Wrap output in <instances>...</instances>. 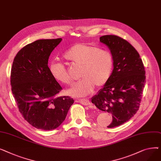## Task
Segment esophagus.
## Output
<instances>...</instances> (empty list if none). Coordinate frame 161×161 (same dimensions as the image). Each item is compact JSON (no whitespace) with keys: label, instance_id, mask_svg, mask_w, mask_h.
I'll return each mask as SVG.
<instances>
[{"label":"esophagus","instance_id":"1","mask_svg":"<svg viewBox=\"0 0 161 161\" xmlns=\"http://www.w3.org/2000/svg\"><path fill=\"white\" fill-rule=\"evenodd\" d=\"M77 102L81 103V104H83L85 106H87L90 104V102L88 99H86V98H83V99H80V100H76Z\"/></svg>","mask_w":161,"mask_h":161}]
</instances>
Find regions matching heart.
<instances>
[{
  "mask_svg": "<svg viewBox=\"0 0 161 161\" xmlns=\"http://www.w3.org/2000/svg\"><path fill=\"white\" fill-rule=\"evenodd\" d=\"M64 58L74 64L81 66L80 81L68 89L74 97H85L93 91L95 86H104L110 78L114 66L113 57L106 50L78 43L71 46L64 54ZM49 72L58 81L70 84L72 80L64 65L57 61H52L49 65Z\"/></svg>",
  "mask_w": 161,
  "mask_h": 161,
  "instance_id": "obj_1",
  "label": "heart"
}]
</instances>
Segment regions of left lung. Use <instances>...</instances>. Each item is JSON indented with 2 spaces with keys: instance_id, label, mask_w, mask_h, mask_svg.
Masks as SVG:
<instances>
[{
  "instance_id": "left-lung-1",
  "label": "left lung",
  "mask_w": 161,
  "mask_h": 161,
  "mask_svg": "<svg viewBox=\"0 0 161 161\" xmlns=\"http://www.w3.org/2000/svg\"><path fill=\"white\" fill-rule=\"evenodd\" d=\"M111 52L114 70L108 82L91 98L97 108L111 114L114 128L128 121L138 110L146 72L137 51L129 42L115 35L100 38Z\"/></svg>"
}]
</instances>
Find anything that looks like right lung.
Listing matches in <instances>:
<instances>
[{"label":"right lung","mask_w":161,"mask_h":161,"mask_svg":"<svg viewBox=\"0 0 161 161\" xmlns=\"http://www.w3.org/2000/svg\"><path fill=\"white\" fill-rule=\"evenodd\" d=\"M62 38L38 40L23 47L13 62L12 91L24 119L34 127L53 130L64 121L73 98L58 97L62 87L49 72V55Z\"/></svg>","instance_id":"obj_1"}]
</instances>
